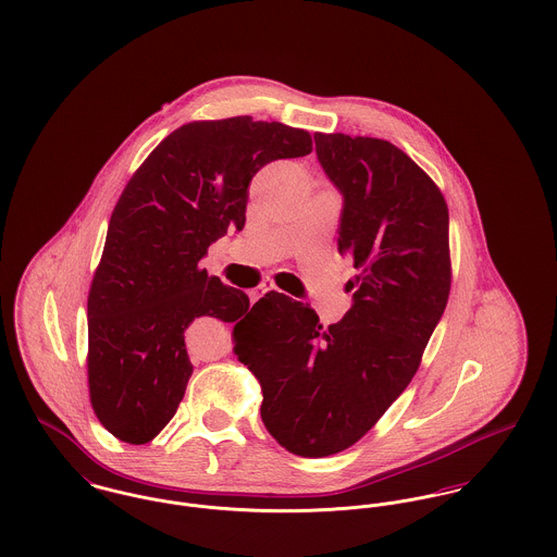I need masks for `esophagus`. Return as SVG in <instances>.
<instances>
[{
  "instance_id": "1",
  "label": "esophagus",
  "mask_w": 557,
  "mask_h": 557,
  "mask_svg": "<svg viewBox=\"0 0 557 557\" xmlns=\"http://www.w3.org/2000/svg\"><path fill=\"white\" fill-rule=\"evenodd\" d=\"M273 290V286H269V284H262L260 288H258L257 293H252V297H255V300L260 299V297H264L267 293H271Z\"/></svg>"
}]
</instances>
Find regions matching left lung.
Instances as JSON below:
<instances>
[{
	"instance_id": "1",
	"label": "left lung",
	"mask_w": 557,
	"mask_h": 557,
	"mask_svg": "<svg viewBox=\"0 0 557 557\" xmlns=\"http://www.w3.org/2000/svg\"><path fill=\"white\" fill-rule=\"evenodd\" d=\"M313 137L343 195L337 244L358 271L354 305L322 326L309 305L267 293L233 329L264 426L302 458L339 454L377 424L413 380L451 288L449 212L429 173L385 139Z\"/></svg>"
}]
</instances>
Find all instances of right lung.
<instances>
[{"mask_svg":"<svg viewBox=\"0 0 557 557\" xmlns=\"http://www.w3.org/2000/svg\"><path fill=\"white\" fill-rule=\"evenodd\" d=\"M311 150L305 128L252 116L195 121L131 175L86 302L90 405L116 438L144 445L170 424L193 375L184 333L195 318L242 324L252 313L246 293L199 262L228 228H244L255 173Z\"/></svg>","mask_w":557,"mask_h":557,"instance_id":"obj_1","label":"right lung"}]
</instances>
